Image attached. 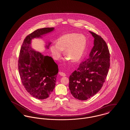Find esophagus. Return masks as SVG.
Segmentation results:
<instances>
[{
	"label": "esophagus",
	"mask_w": 130,
	"mask_h": 130,
	"mask_svg": "<svg viewBox=\"0 0 130 130\" xmlns=\"http://www.w3.org/2000/svg\"><path fill=\"white\" fill-rule=\"evenodd\" d=\"M59 74L60 75H61V76H65L66 75L65 73H63V72H61L59 73Z\"/></svg>",
	"instance_id": "34e87169"
}]
</instances>
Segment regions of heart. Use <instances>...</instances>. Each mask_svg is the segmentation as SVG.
Listing matches in <instances>:
<instances>
[{
  "label": "heart",
  "mask_w": 130,
  "mask_h": 130,
  "mask_svg": "<svg viewBox=\"0 0 130 130\" xmlns=\"http://www.w3.org/2000/svg\"><path fill=\"white\" fill-rule=\"evenodd\" d=\"M87 40L83 35L77 33L66 34L59 37L56 43L52 44L50 50L53 57L57 60L62 56L63 51L65 55L72 62L79 61L86 50Z\"/></svg>",
  "instance_id": "b5f03b06"
}]
</instances>
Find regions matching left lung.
<instances>
[{
    "instance_id": "8db88e82",
    "label": "left lung",
    "mask_w": 130,
    "mask_h": 130,
    "mask_svg": "<svg viewBox=\"0 0 130 130\" xmlns=\"http://www.w3.org/2000/svg\"><path fill=\"white\" fill-rule=\"evenodd\" d=\"M89 32L94 39L89 58L81 62L69 77L71 93L80 100H86L99 92L110 65V53L106 42L100 36Z\"/></svg>"
}]
</instances>
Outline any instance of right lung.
<instances>
[{"instance_id":"add662e5","label":"right lung","mask_w":130,"mask_h":130,"mask_svg":"<svg viewBox=\"0 0 130 130\" xmlns=\"http://www.w3.org/2000/svg\"><path fill=\"white\" fill-rule=\"evenodd\" d=\"M54 28L37 29L27 36L22 43L19 56V73L22 84L31 95L38 99L48 98L56 86L58 66L51 57L31 48V40L54 30ZM51 42L46 45L49 49Z\"/></svg>"}]
</instances>
